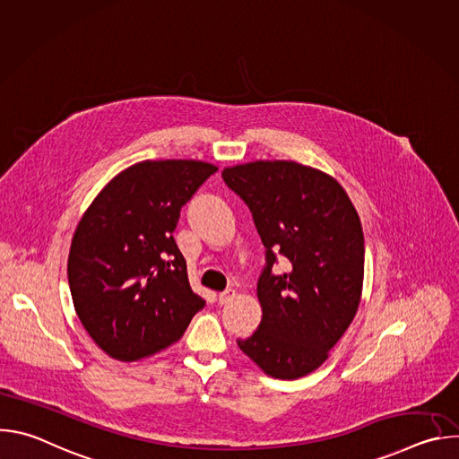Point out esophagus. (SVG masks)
<instances>
[{
	"label": "esophagus",
	"instance_id": "1",
	"mask_svg": "<svg viewBox=\"0 0 459 459\" xmlns=\"http://www.w3.org/2000/svg\"><path fill=\"white\" fill-rule=\"evenodd\" d=\"M234 298H236V290H234V289H227V290L220 292V296H218V299H220V303H221V305H225V303L232 301Z\"/></svg>",
	"mask_w": 459,
	"mask_h": 459
}]
</instances>
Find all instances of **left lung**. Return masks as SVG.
Segmentation results:
<instances>
[{
  "instance_id": "left-lung-1",
  "label": "left lung",
  "mask_w": 459,
  "mask_h": 459,
  "mask_svg": "<svg viewBox=\"0 0 459 459\" xmlns=\"http://www.w3.org/2000/svg\"><path fill=\"white\" fill-rule=\"evenodd\" d=\"M225 183L248 205L267 252L257 281L261 323L238 347L265 374L298 379L316 370L352 323L363 290L365 239L345 188L296 161L227 167ZM291 271L272 274L275 254Z\"/></svg>"
}]
</instances>
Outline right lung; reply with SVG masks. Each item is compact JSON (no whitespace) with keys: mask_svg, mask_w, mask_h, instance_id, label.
<instances>
[{"mask_svg":"<svg viewBox=\"0 0 459 459\" xmlns=\"http://www.w3.org/2000/svg\"><path fill=\"white\" fill-rule=\"evenodd\" d=\"M216 170L198 160L140 161L116 174L82 216L67 265L73 303L110 358L136 361L167 349L205 307L172 232Z\"/></svg>","mask_w":459,"mask_h":459,"instance_id":"right-lung-1","label":"right lung"}]
</instances>
